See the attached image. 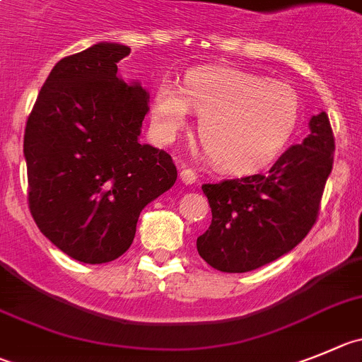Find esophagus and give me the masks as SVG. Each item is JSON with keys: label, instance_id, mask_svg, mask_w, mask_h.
I'll use <instances>...</instances> for the list:
<instances>
[{"label": "esophagus", "instance_id": "esophagus-1", "mask_svg": "<svg viewBox=\"0 0 362 362\" xmlns=\"http://www.w3.org/2000/svg\"><path fill=\"white\" fill-rule=\"evenodd\" d=\"M197 173L192 170H189V168H184V170L180 171V180L184 182L185 185H192L194 182H197Z\"/></svg>", "mask_w": 362, "mask_h": 362}]
</instances>
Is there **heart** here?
<instances>
[{
    "instance_id": "obj_1",
    "label": "heart",
    "mask_w": 362,
    "mask_h": 362,
    "mask_svg": "<svg viewBox=\"0 0 362 362\" xmlns=\"http://www.w3.org/2000/svg\"><path fill=\"white\" fill-rule=\"evenodd\" d=\"M191 110L216 168L252 175L275 164L293 139L300 100L289 83L232 67H198L184 83L162 80L151 101V123L162 139L184 130Z\"/></svg>"
}]
</instances>
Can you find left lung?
<instances>
[{"label":"left lung","mask_w":362,"mask_h":362,"mask_svg":"<svg viewBox=\"0 0 362 362\" xmlns=\"http://www.w3.org/2000/svg\"><path fill=\"white\" fill-rule=\"evenodd\" d=\"M309 130L266 175L202 185L212 223L197 248L207 264L225 273L252 272L309 234L334 162L332 128L323 110L310 117Z\"/></svg>","instance_id":"8db88e82"}]
</instances>
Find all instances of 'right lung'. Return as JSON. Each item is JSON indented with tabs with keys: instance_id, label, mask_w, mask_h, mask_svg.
<instances>
[{
	"instance_id": "right-lung-1",
	"label": "right lung",
	"mask_w": 362,
	"mask_h": 362,
	"mask_svg": "<svg viewBox=\"0 0 362 362\" xmlns=\"http://www.w3.org/2000/svg\"><path fill=\"white\" fill-rule=\"evenodd\" d=\"M128 53L124 44L98 42L59 60L26 123L33 219L86 264L121 257L141 211L177 180L170 153L139 141L150 93L117 76Z\"/></svg>"
}]
</instances>
